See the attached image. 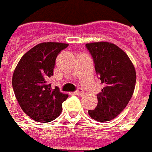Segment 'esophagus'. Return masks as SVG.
Segmentation results:
<instances>
[{
	"label": "esophagus",
	"instance_id": "obj_1",
	"mask_svg": "<svg viewBox=\"0 0 152 152\" xmlns=\"http://www.w3.org/2000/svg\"><path fill=\"white\" fill-rule=\"evenodd\" d=\"M85 93H84V91H82V90H79V91H75L74 92V95H76V96H83Z\"/></svg>",
	"mask_w": 152,
	"mask_h": 152
}]
</instances>
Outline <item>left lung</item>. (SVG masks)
<instances>
[{
	"label": "left lung",
	"mask_w": 152,
	"mask_h": 152,
	"mask_svg": "<svg viewBox=\"0 0 152 152\" xmlns=\"http://www.w3.org/2000/svg\"><path fill=\"white\" fill-rule=\"evenodd\" d=\"M95 69L104 87L97 95L98 104L88 113L98 122L115 118L130 101L135 87L136 72L129 57L118 45L101 41L86 44Z\"/></svg>",
	"instance_id": "left-lung-1"
}]
</instances>
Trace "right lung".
<instances>
[{"mask_svg": "<svg viewBox=\"0 0 152 152\" xmlns=\"http://www.w3.org/2000/svg\"><path fill=\"white\" fill-rule=\"evenodd\" d=\"M68 44L43 42L21 57L12 75V88L22 110L34 121L48 123L61 113L67 100L57 87L51 89L48 80L53 75L56 58Z\"/></svg>", "mask_w": 152, "mask_h": 152, "instance_id": "right-lung-1", "label": "right lung"}]
</instances>
